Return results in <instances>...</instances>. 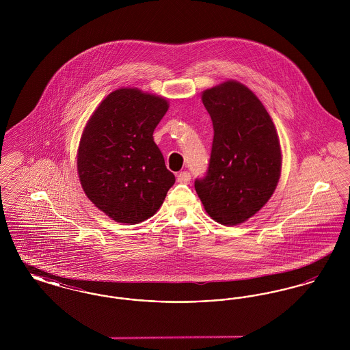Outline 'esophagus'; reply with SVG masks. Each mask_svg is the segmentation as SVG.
Here are the masks:
<instances>
[{
    "label": "esophagus",
    "instance_id": "esophagus-1",
    "mask_svg": "<svg viewBox=\"0 0 350 350\" xmlns=\"http://www.w3.org/2000/svg\"><path fill=\"white\" fill-rule=\"evenodd\" d=\"M191 180V174L189 172H181L178 176H177V183H189Z\"/></svg>",
    "mask_w": 350,
    "mask_h": 350
}]
</instances>
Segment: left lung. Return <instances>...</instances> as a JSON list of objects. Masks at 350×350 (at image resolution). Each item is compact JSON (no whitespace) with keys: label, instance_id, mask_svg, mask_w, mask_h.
<instances>
[{"label":"left lung","instance_id":"left-lung-1","mask_svg":"<svg viewBox=\"0 0 350 350\" xmlns=\"http://www.w3.org/2000/svg\"><path fill=\"white\" fill-rule=\"evenodd\" d=\"M202 100L214 139L196 191L210 217L236 226L260 211L275 190L282 163L278 135L261 100L243 83H220L204 90Z\"/></svg>","mask_w":350,"mask_h":350}]
</instances>
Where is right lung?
Segmentation results:
<instances>
[{
  "instance_id": "1",
  "label": "right lung",
  "mask_w": 350,
  "mask_h": 350,
  "mask_svg": "<svg viewBox=\"0 0 350 350\" xmlns=\"http://www.w3.org/2000/svg\"><path fill=\"white\" fill-rule=\"evenodd\" d=\"M167 107L164 98L122 88L86 123L77 154L81 186L118 223L136 224L154 215L176 181L153 142Z\"/></svg>"
}]
</instances>
